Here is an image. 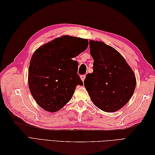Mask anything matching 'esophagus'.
<instances>
[{"label":"esophagus","instance_id":"esophagus-1","mask_svg":"<svg viewBox=\"0 0 155 155\" xmlns=\"http://www.w3.org/2000/svg\"><path fill=\"white\" fill-rule=\"evenodd\" d=\"M85 77H86V75H81V80L83 81H84V80H85Z\"/></svg>","mask_w":155,"mask_h":155}]
</instances>
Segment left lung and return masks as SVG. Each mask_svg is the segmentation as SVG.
Wrapping results in <instances>:
<instances>
[{"label":"left lung","mask_w":155,"mask_h":155,"mask_svg":"<svg viewBox=\"0 0 155 155\" xmlns=\"http://www.w3.org/2000/svg\"><path fill=\"white\" fill-rule=\"evenodd\" d=\"M89 45L93 72L87 75L84 85L97 108L107 112L118 110L133 94L135 75L114 48L96 41H89Z\"/></svg>","instance_id":"left-lung-1"}]
</instances>
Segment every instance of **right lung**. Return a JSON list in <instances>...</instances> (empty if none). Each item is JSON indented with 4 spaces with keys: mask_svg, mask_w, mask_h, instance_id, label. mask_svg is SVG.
I'll use <instances>...</instances> for the list:
<instances>
[{
    "mask_svg": "<svg viewBox=\"0 0 155 155\" xmlns=\"http://www.w3.org/2000/svg\"><path fill=\"white\" fill-rule=\"evenodd\" d=\"M85 39L64 35L35 51L28 69V85L37 104L46 111L60 110L71 100L83 81L76 57L88 46Z\"/></svg>",
    "mask_w": 155,
    "mask_h": 155,
    "instance_id": "1",
    "label": "right lung"
}]
</instances>
